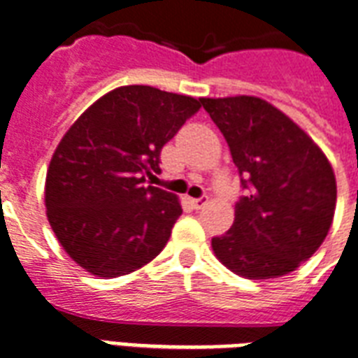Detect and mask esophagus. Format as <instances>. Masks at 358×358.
<instances>
[{
	"instance_id": "obj_1",
	"label": "esophagus",
	"mask_w": 358,
	"mask_h": 358,
	"mask_svg": "<svg viewBox=\"0 0 358 358\" xmlns=\"http://www.w3.org/2000/svg\"><path fill=\"white\" fill-rule=\"evenodd\" d=\"M208 203V197H197V199H191V204H193V208H203L204 204Z\"/></svg>"
}]
</instances>
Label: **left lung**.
Listing matches in <instances>:
<instances>
[{
	"instance_id": "1",
	"label": "left lung",
	"mask_w": 358,
	"mask_h": 358,
	"mask_svg": "<svg viewBox=\"0 0 358 358\" xmlns=\"http://www.w3.org/2000/svg\"><path fill=\"white\" fill-rule=\"evenodd\" d=\"M229 144L245 195L212 250L234 274L268 280L293 272L323 244L336 208V178L312 138L266 101L201 99Z\"/></svg>"
}]
</instances>
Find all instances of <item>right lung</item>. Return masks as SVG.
<instances>
[{
    "mask_svg": "<svg viewBox=\"0 0 358 358\" xmlns=\"http://www.w3.org/2000/svg\"><path fill=\"white\" fill-rule=\"evenodd\" d=\"M199 108L201 99L187 95L122 86L71 125L52 155L45 203L76 264L116 278L159 255L182 206L146 176L159 173L161 148Z\"/></svg>",
    "mask_w": 358,
    "mask_h": 358,
    "instance_id": "right-lung-1",
    "label": "right lung"
}]
</instances>
